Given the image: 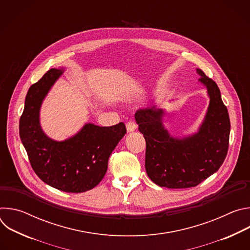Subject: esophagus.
<instances>
[{
    "instance_id": "34e87169",
    "label": "esophagus",
    "mask_w": 250,
    "mask_h": 250,
    "mask_svg": "<svg viewBox=\"0 0 250 250\" xmlns=\"http://www.w3.org/2000/svg\"><path fill=\"white\" fill-rule=\"evenodd\" d=\"M125 126H126L127 132H132V131H134V130L136 129V125H135L133 122H131V121L127 122L126 125H125Z\"/></svg>"
}]
</instances>
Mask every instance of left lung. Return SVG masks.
I'll return each instance as SVG.
<instances>
[{"label": "left lung", "instance_id": "1", "mask_svg": "<svg viewBox=\"0 0 250 250\" xmlns=\"http://www.w3.org/2000/svg\"><path fill=\"white\" fill-rule=\"evenodd\" d=\"M199 82L207 88L209 104L197 132L174 137L163 125L164 109H139L134 118L146 141V169L156 185L169 189L195 187L222 166L228 153L230 123L221 92L201 69Z\"/></svg>", "mask_w": 250, "mask_h": 250}]
</instances>
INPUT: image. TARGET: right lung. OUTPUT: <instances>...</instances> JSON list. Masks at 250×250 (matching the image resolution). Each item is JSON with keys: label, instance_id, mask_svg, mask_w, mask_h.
<instances>
[{"label": "right lung", "instance_id": "1", "mask_svg": "<svg viewBox=\"0 0 250 250\" xmlns=\"http://www.w3.org/2000/svg\"><path fill=\"white\" fill-rule=\"evenodd\" d=\"M63 72V68H52L29 88L20 120V136L33 171L44 183L63 192L82 193L102 181L109 157L126 129L124 123L112 126L89 123L65 140L48 137L41 126V108Z\"/></svg>", "mask_w": 250, "mask_h": 250}]
</instances>
